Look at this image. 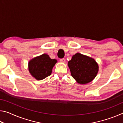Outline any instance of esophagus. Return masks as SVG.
I'll return each instance as SVG.
<instances>
[{
	"label": "esophagus",
	"instance_id": "34e87169",
	"mask_svg": "<svg viewBox=\"0 0 123 123\" xmlns=\"http://www.w3.org/2000/svg\"><path fill=\"white\" fill-rule=\"evenodd\" d=\"M60 61H61V62H62V63H65V62H66V60L64 59H60Z\"/></svg>",
	"mask_w": 123,
	"mask_h": 123
}]
</instances>
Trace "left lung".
Segmentation results:
<instances>
[{
    "label": "left lung",
    "mask_w": 123,
    "mask_h": 123,
    "mask_svg": "<svg viewBox=\"0 0 123 123\" xmlns=\"http://www.w3.org/2000/svg\"><path fill=\"white\" fill-rule=\"evenodd\" d=\"M68 66L72 76L81 85L93 81L99 71L98 64L94 59L79 53L73 56Z\"/></svg>",
    "instance_id": "obj_1"
}]
</instances>
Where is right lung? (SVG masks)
Masks as SVG:
<instances>
[{"label":"right lung","instance_id":"right-lung-1","mask_svg":"<svg viewBox=\"0 0 123 123\" xmlns=\"http://www.w3.org/2000/svg\"><path fill=\"white\" fill-rule=\"evenodd\" d=\"M57 61L51 59L47 54L33 58L28 63L30 74L37 80H41L50 75L52 69Z\"/></svg>","mask_w":123,"mask_h":123}]
</instances>
